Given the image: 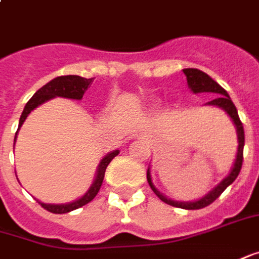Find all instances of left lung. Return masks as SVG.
<instances>
[{"label": "left lung", "mask_w": 259, "mask_h": 259, "mask_svg": "<svg viewBox=\"0 0 259 259\" xmlns=\"http://www.w3.org/2000/svg\"><path fill=\"white\" fill-rule=\"evenodd\" d=\"M183 73H185L186 80H188V85H189V89H191L193 93L219 94L217 99H213V100H210V102L206 103V106L221 107V109L232 119V121H234V124H235L236 127V133H238V152H236L235 163H234L231 172H229V175H228L225 179H222L212 191L208 192L205 196H202L201 199L193 202L172 201V199L163 196V195L155 188V185L152 183V176H150V170H149V169H147V182L150 185L152 191L157 195V198H159L160 201L165 202V203H167V205H172V206H176V208H182V209H202V208L210 205L217 198H219V195L225 191L228 186L238 178V175L241 172V167H242V160H244L245 135H244V126H242V121L239 120V116H238V110H236L235 104L232 103V100H231V97H229V94L227 93L225 89H222L213 78H210L206 73H203V71L198 70V68H185Z\"/></svg>", "instance_id": "left-lung-1"}]
</instances>
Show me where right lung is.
<instances>
[{
  "label": "right lung",
  "instance_id": "right-lung-1",
  "mask_svg": "<svg viewBox=\"0 0 259 259\" xmlns=\"http://www.w3.org/2000/svg\"><path fill=\"white\" fill-rule=\"evenodd\" d=\"M93 78H84V77L80 76H60L53 78L51 81H49L46 85H42L40 90H37L35 94L32 96L31 99L28 100V103L25 104L24 107L23 114L20 117V123H18V130L23 126L24 120L27 119V116L34 110L37 106H40L44 102H47L50 99H54V97H66V99H74V100H81L83 99V94L89 89V85L92 84ZM17 130V133H18ZM17 133H15V138H14V145H15V140H17ZM119 155V150H113L109 155L103 157L99 163L97 167V172H96V178H94L93 185L90 186V189L85 192L84 195L77 199V201L70 202V203H61V205H53V203H42L38 202L44 209H47L49 212L53 213H67L70 210H74L77 208H81L84 206L85 203L92 202L96 198V195L100 191V186H102L103 179H104V172H106V167L109 166V163L112 162L114 157Z\"/></svg>",
  "mask_w": 259,
  "mask_h": 259
}]
</instances>
